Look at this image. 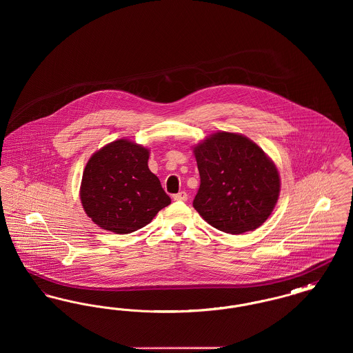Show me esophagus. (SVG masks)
<instances>
[{
  "instance_id": "1",
  "label": "esophagus",
  "mask_w": 353,
  "mask_h": 353,
  "mask_svg": "<svg viewBox=\"0 0 353 353\" xmlns=\"http://www.w3.org/2000/svg\"><path fill=\"white\" fill-rule=\"evenodd\" d=\"M173 200L174 201H186L188 200V194L185 192H180V193L173 196Z\"/></svg>"
}]
</instances>
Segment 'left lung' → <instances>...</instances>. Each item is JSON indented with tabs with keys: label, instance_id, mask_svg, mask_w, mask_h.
<instances>
[{
	"label": "left lung",
	"instance_id": "obj_1",
	"mask_svg": "<svg viewBox=\"0 0 353 353\" xmlns=\"http://www.w3.org/2000/svg\"><path fill=\"white\" fill-rule=\"evenodd\" d=\"M201 184L194 209L213 228L230 234L255 230L281 192L274 161L243 134L216 132L194 148Z\"/></svg>",
	"mask_w": 353,
	"mask_h": 353
}]
</instances>
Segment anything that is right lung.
<instances>
[{
	"mask_svg": "<svg viewBox=\"0 0 353 353\" xmlns=\"http://www.w3.org/2000/svg\"><path fill=\"white\" fill-rule=\"evenodd\" d=\"M150 150L119 139L95 152L85 164L81 201L99 228L130 234L151 222L170 203L160 180L148 168Z\"/></svg>",
	"mask_w": 353,
	"mask_h": 353,
	"instance_id": "right-lung-1",
	"label": "right lung"
}]
</instances>
